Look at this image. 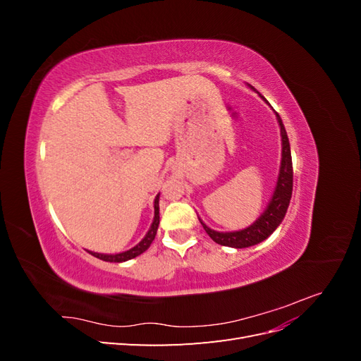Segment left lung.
I'll return each mask as SVG.
<instances>
[{"mask_svg":"<svg viewBox=\"0 0 361 361\" xmlns=\"http://www.w3.org/2000/svg\"><path fill=\"white\" fill-rule=\"evenodd\" d=\"M248 87L251 90L256 92L253 85H248ZM259 96L268 104V101L264 96L260 93ZM276 117H277V122L280 126V135H281V162H280L277 185H276L274 192H272V197L267 206V209L262 212V215L257 218V220L251 226L243 228V231L216 232V231H212L211 227H207L199 218L206 233L209 235L212 238V241L216 244L233 247V248H247L251 245H256L262 241H265V239L276 231L288 212V206L292 197V185H293L292 157H290V146H289V138L286 134L285 125H283L281 117L277 113H276Z\"/></svg>","mask_w":361,"mask_h":361,"instance_id":"8db88e82","label":"left lung"}]
</instances>
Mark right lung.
<instances>
[{
    "label": "right lung",
    "mask_w": 361,
    "mask_h": 361,
    "mask_svg": "<svg viewBox=\"0 0 361 361\" xmlns=\"http://www.w3.org/2000/svg\"><path fill=\"white\" fill-rule=\"evenodd\" d=\"M154 207H155V216H154V221H152L150 224V228L149 232L146 233V236L141 239V241L133 247L129 248L126 251H122V253H116V255H104V253H94V251H89V253L97 259L101 260H105V262H116V264H120V262H126V260H130L134 259L140 255H143L145 251L150 247V244L154 243V239L157 236V231H158V226H159V194L155 197V202H154Z\"/></svg>",
    "instance_id": "add662e5"
}]
</instances>
